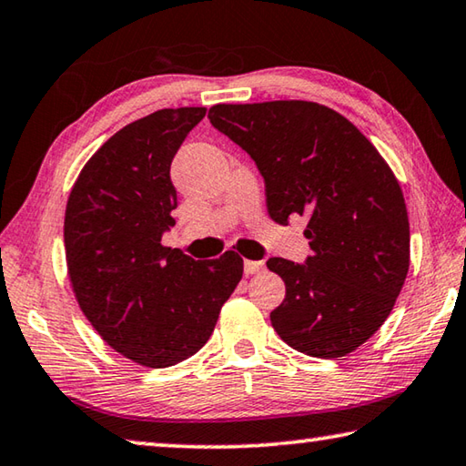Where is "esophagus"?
Returning <instances> with one entry per match:
<instances>
[{
  "label": "esophagus",
  "mask_w": 466,
  "mask_h": 466,
  "mask_svg": "<svg viewBox=\"0 0 466 466\" xmlns=\"http://www.w3.org/2000/svg\"><path fill=\"white\" fill-rule=\"evenodd\" d=\"M265 269V263L263 261H244V273L247 275H252V273H258V271H263Z\"/></svg>",
  "instance_id": "34e87169"
}]
</instances>
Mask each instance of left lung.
Masks as SVG:
<instances>
[{
  "mask_svg": "<svg viewBox=\"0 0 466 466\" xmlns=\"http://www.w3.org/2000/svg\"><path fill=\"white\" fill-rule=\"evenodd\" d=\"M208 116L255 160L275 222L309 218L312 255L267 261L286 283L273 329L312 358L358 350L389 319L409 271L407 208L389 164L356 125L317 102L216 105Z\"/></svg>",
  "mask_w": 466,
  "mask_h": 466,
  "instance_id": "left-lung-1",
  "label": "left lung"
}]
</instances>
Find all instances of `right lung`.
<instances>
[{
    "mask_svg": "<svg viewBox=\"0 0 466 466\" xmlns=\"http://www.w3.org/2000/svg\"><path fill=\"white\" fill-rule=\"evenodd\" d=\"M208 108H162L116 131L77 177L66 209L69 279L86 319L121 356L168 368L195 356L242 279L234 250L195 261L162 247L175 226L170 164Z\"/></svg>",
    "mask_w": 466,
    "mask_h": 466,
    "instance_id": "obj_1",
    "label": "right lung"
}]
</instances>
